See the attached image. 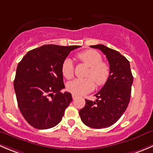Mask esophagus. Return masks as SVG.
Returning a JSON list of instances; mask_svg holds the SVG:
<instances>
[{
	"mask_svg": "<svg viewBox=\"0 0 153 153\" xmlns=\"http://www.w3.org/2000/svg\"><path fill=\"white\" fill-rule=\"evenodd\" d=\"M72 97H73V100H75L77 97V96L75 95V94H72Z\"/></svg>",
	"mask_w": 153,
	"mask_h": 153,
	"instance_id": "1",
	"label": "esophagus"
}]
</instances>
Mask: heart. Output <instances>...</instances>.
<instances>
[{
    "label": "heart",
    "mask_w": 153,
    "mask_h": 153,
    "mask_svg": "<svg viewBox=\"0 0 153 153\" xmlns=\"http://www.w3.org/2000/svg\"><path fill=\"white\" fill-rule=\"evenodd\" d=\"M76 57L80 62L85 64L89 69L85 74L87 78L75 79L67 84L68 91L76 96L85 95L95 88V83L98 86H103L108 82L111 74L110 66L102 61V57L95 50H85L77 53ZM63 76L71 79L74 75V65L69 58L63 60L61 66Z\"/></svg>",
    "instance_id": "1"
}]
</instances>
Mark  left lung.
Wrapping results in <instances>:
<instances>
[{"label": "left lung", "instance_id": "1", "mask_svg": "<svg viewBox=\"0 0 153 153\" xmlns=\"http://www.w3.org/2000/svg\"><path fill=\"white\" fill-rule=\"evenodd\" d=\"M106 56L111 74L108 82L95 94L97 100H85V105L79 111L82 122L88 127L106 128L116 123L129 105L133 77L130 62L119 51L104 45H91Z\"/></svg>", "mask_w": 153, "mask_h": 153}]
</instances>
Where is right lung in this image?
I'll return each mask as SVG.
<instances>
[{
	"label": "right lung",
	"instance_id": "right-lung-1",
	"mask_svg": "<svg viewBox=\"0 0 153 153\" xmlns=\"http://www.w3.org/2000/svg\"><path fill=\"white\" fill-rule=\"evenodd\" d=\"M79 45H44L31 50L18 63L14 88L18 108L34 128L45 130L59 124L72 101L65 88L61 66Z\"/></svg>",
	"mask_w": 153,
	"mask_h": 153
}]
</instances>
